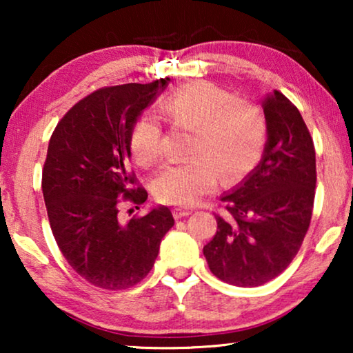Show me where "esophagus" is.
Instances as JSON below:
<instances>
[{"instance_id": "1", "label": "esophagus", "mask_w": 353, "mask_h": 353, "mask_svg": "<svg viewBox=\"0 0 353 353\" xmlns=\"http://www.w3.org/2000/svg\"><path fill=\"white\" fill-rule=\"evenodd\" d=\"M191 209H183V207H175V209H173V216H175V219H183V216H188L191 214Z\"/></svg>"}]
</instances>
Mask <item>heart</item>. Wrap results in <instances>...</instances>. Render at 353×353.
I'll return each instance as SVG.
<instances>
[{"instance_id": "obj_1", "label": "heart", "mask_w": 353, "mask_h": 353, "mask_svg": "<svg viewBox=\"0 0 353 353\" xmlns=\"http://www.w3.org/2000/svg\"><path fill=\"white\" fill-rule=\"evenodd\" d=\"M168 122L192 132L181 163L163 167L154 180V194L163 204L192 205L220 180L230 185L259 165L265 152L268 123L252 101L207 81L181 85L162 99ZM134 162L154 165L162 154V128L151 114H141L130 130Z\"/></svg>"}]
</instances>
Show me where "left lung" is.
<instances>
[{
	"mask_svg": "<svg viewBox=\"0 0 353 353\" xmlns=\"http://www.w3.org/2000/svg\"><path fill=\"white\" fill-rule=\"evenodd\" d=\"M268 139L257 168L221 196L216 233L204 245L221 281L254 288L289 267L312 220L316 186L315 146L301 112L274 90L262 101Z\"/></svg>",
	"mask_w": 353,
	"mask_h": 353,
	"instance_id": "8db88e82",
	"label": "left lung"
}]
</instances>
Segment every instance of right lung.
<instances>
[{"mask_svg": "<svg viewBox=\"0 0 353 353\" xmlns=\"http://www.w3.org/2000/svg\"><path fill=\"white\" fill-rule=\"evenodd\" d=\"M170 79L105 86L80 99L51 134L41 188L62 255L96 288L120 291L151 272L159 245L175 220L168 207L119 219L123 202L148 192L130 170V130Z\"/></svg>", "mask_w": 353, "mask_h": 353, "instance_id": "right-lung-1", "label": "right lung"}]
</instances>
